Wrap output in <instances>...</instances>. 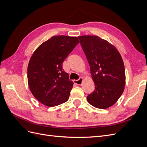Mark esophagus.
I'll return each instance as SVG.
<instances>
[{"instance_id": "34e87169", "label": "esophagus", "mask_w": 147, "mask_h": 147, "mask_svg": "<svg viewBox=\"0 0 147 147\" xmlns=\"http://www.w3.org/2000/svg\"><path fill=\"white\" fill-rule=\"evenodd\" d=\"M83 78L82 77H80L77 80H74V82L75 84H77V85H82V82H83Z\"/></svg>"}]
</instances>
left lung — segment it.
I'll return each instance as SVG.
<instances>
[{"label": "left lung", "instance_id": "8db88e82", "mask_svg": "<svg viewBox=\"0 0 147 147\" xmlns=\"http://www.w3.org/2000/svg\"><path fill=\"white\" fill-rule=\"evenodd\" d=\"M81 46L90 67L95 90L87 96L89 103L105 109L113 105L123 94L125 69L117 49L98 36H79Z\"/></svg>", "mask_w": 147, "mask_h": 147}]
</instances>
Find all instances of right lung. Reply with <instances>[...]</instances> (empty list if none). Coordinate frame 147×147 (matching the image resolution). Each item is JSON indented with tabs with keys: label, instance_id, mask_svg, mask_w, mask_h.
<instances>
[{
	"label": "right lung",
	"instance_id": "add662e5",
	"mask_svg": "<svg viewBox=\"0 0 147 147\" xmlns=\"http://www.w3.org/2000/svg\"><path fill=\"white\" fill-rule=\"evenodd\" d=\"M78 43L76 37L53 36L41 44L31 56L28 67L29 86L43 105L54 107L69 99L74 83L62 65Z\"/></svg>",
	"mask_w": 147,
	"mask_h": 147
}]
</instances>
